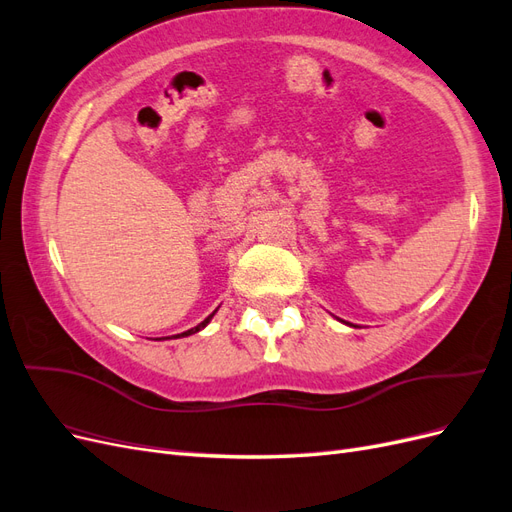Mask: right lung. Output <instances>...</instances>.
I'll return each instance as SVG.
<instances>
[{
	"instance_id": "obj_1",
	"label": "right lung",
	"mask_w": 512,
	"mask_h": 512,
	"mask_svg": "<svg viewBox=\"0 0 512 512\" xmlns=\"http://www.w3.org/2000/svg\"><path fill=\"white\" fill-rule=\"evenodd\" d=\"M215 314V312H213ZM213 314H209L203 322H200V324H196V327L194 329H190V331H185V333H179V335H175V337H185V335H192V333H198L200 329H203V327H207V322L213 318Z\"/></svg>"
}]
</instances>
